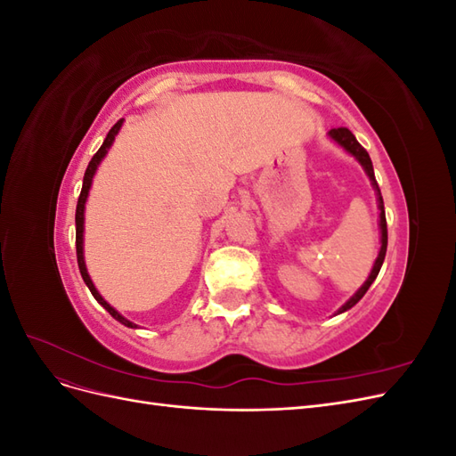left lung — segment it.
<instances>
[{
	"label": "left lung",
	"mask_w": 456,
	"mask_h": 456,
	"mask_svg": "<svg viewBox=\"0 0 456 456\" xmlns=\"http://www.w3.org/2000/svg\"><path fill=\"white\" fill-rule=\"evenodd\" d=\"M327 136H329V139L333 141L335 144H338L344 151H348V154H350L357 163L362 165L365 175L369 176L372 190H375V194H377V205H379V211H380V213H379V228H380V249H379V256H377V260H375V265H372V270H370V273H369V278L365 280V283H363L360 289H357V291L335 312V315H338V314H342V312L350 310L352 306H355L357 302H360V300L363 298V295L367 293V289L370 287V283L377 280V275H379L380 266H382V262H384V256H386V247H388V230H386V215H384L382 194H380V188H379V184H377L375 171H372V161H370V158H369V154H367V150H365L360 142L355 141V136H354L352 131L346 129V127L330 129V131L327 133Z\"/></svg>",
	"instance_id": "left-lung-1"
}]
</instances>
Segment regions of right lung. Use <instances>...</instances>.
I'll return each mask as SVG.
<instances>
[{"instance_id": "right-lung-1", "label": "right lung", "mask_w": 456, "mask_h": 456, "mask_svg": "<svg viewBox=\"0 0 456 456\" xmlns=\"http://www.w3.org/2000/svg\"><path fill=\"white\" fill-rule=\"evenodd\" d=\"M121 126H123V119H119L116 126L108 131V134H106V139H104V142H102V146L99 148V151H96V154L93 156V159L89 161V165H87V171H86V176H84V186H81V194H79V200H77V207H76V253H77V266H79V273H81V278H84V281H86V285L89 287V291H91V295L94 297V300L99 302V305L114 317L116 322H119L121 325H126V327H131V329H136L139 325L136 323H133V322H129L127 317H123L114 306H110L108 302L102 298V295L96 291V287H94V283H93V280H91V275H89V272H87V266H86V256H84V232H86V203H87V198H89V190H91V184H93V178H94V173H96V169H99V165L102 163V159L106 158V154H108V150L112 148V144H114V141H116V136H118V133H119V129H121Z\"/></svg>"}]
</instances>
